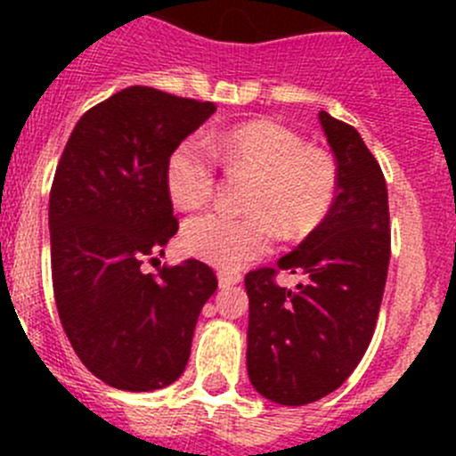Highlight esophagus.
Wrapping results in <instances>:
<instances>
[{"instance_id": "34e87169", "label": "esophagus", "mask_w": 456, "mask_h": 456, "mask_svg": "<svg viewBox=\"0 0 456 456\" xmlns=\"http://www.w3.org/2000/svg\"><path fill=\"white\" fill-rule=\"evenodd\" d=\"M218 282H220V287H233V284H238L240 282V275L238 273H227V271H220L218 273Z\"/></svg>"}]
</instances>
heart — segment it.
I'll use <instances>...</instances> for the list:
<instances>
[{
	"label": "heart",
	"mask_w": 456,
	"mask_h": 456,
	"mask_svg": "<svg viewBox=\"0 0 456 456\" xmlns=\"http://www.w3.org/2000/svg\"><path fill=\"white\" fill-rule=\"evenodd\" d=\"M209 145L224 167L256 178L247 205L254 216L232 218L223 211H207L187 220L183 227L187 254L220 269H240L271 249L275 233L271 219L289 236H302L326 218L338 191V167L326 151L306 147L291 130L269 121L233 127ZM165 185L183 211L209 200L216 167L199 141H185L172 151Z\"/></svg>",
	"instance_id": "b5f03b06"
}]
</instances>
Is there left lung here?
I'll use <instances>...</instances> for the list:
<instances>
[{"label":"left lung","mask_w":456,"mask_h":456,"mask_svg":"<svg viewBox=\"0 0 456 456\" xmlns=\"http://www.w3.org/2000/svg\"><path fill=\"white\" fill-rule=\"evenodd\" d=\"M338 165L329 214L278 269L305 275L296 289L275 269L245 275L247 372L262 397L305 406L338 390L369 348L390 260L388 191L360 132L320 112Z\"/></svg>","instance_id":"1"}]
</instances>
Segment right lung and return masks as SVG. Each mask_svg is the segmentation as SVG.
Listing matches in <instances>:
<instances>
[{
  "instance_id": "add662e5",
  "label": "right lung",
  "mask_w": 456,
  "mask_h": 456,
  "mask_svg": "<svg viewBox=\"0 0 456 456\" xmlns=\"http://www.w3.org/2000/svg\"><path fill=\"white\" fill-rule=\"evenodd\" d=\"M216 105L130 86L87 110L50 190V260L59 320L92 375L130 393L185 370L196 322L218 289L200 260L142 273L178 232L165 169ZM154 260V257H151Z\"/></svg>"
}]
</instances>
